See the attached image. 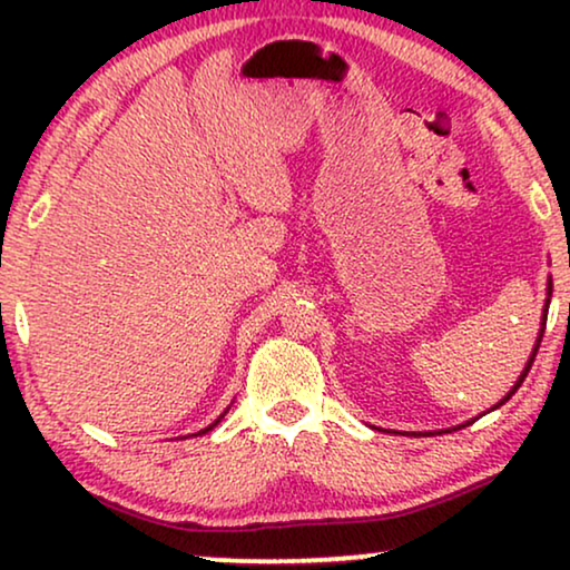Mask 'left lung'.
I'll return each instance as SVG.
<instances>
[{
  "label": "left lung",
  "mask_w": 570,
  "mask_h": 570,
  "mask_svg": "<svg viewBox=\"0 0 570 570\" xmlns=\"http://www.w3.org/2000/svg\"><path fill=\"white\" fill-rule=\"evenodd\" d=\"M550 295H552V279H548V303H544V314H542V330H540V337H537V345H534V350H532V355H529V361H527V365H524V371H521V376H519V381H517V384H513V389H511V392H509V394H505V396H503V400H501V402H498L493 410H498V407H501V404H505V402H509V400H511V396H513V392H517V389L521 386V381H524V379H527V373H529V368H532V363H534V355H537V350H540V342H542V334H544V324H548V306H550ZM466 425H470V423H466ZM459 428H464V425H459ZM439 433H441V431H439ZM412 435H420V433H412ZM423 435H428V433H423Z\"/></svg>",
  "instance_id": "1"
}]
</instances>
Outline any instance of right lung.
<instances>
[{
  "instance_id": "obj_1",
  "label": "right lung",
  "mask_w": 570,
  "mask_h": 570,
  "mask_svg": "<svg viewBox=\"0 0 570 570\" xmlns=\"http://www.w3.org/2000/svg\"><path fill=\"white\" fill-rule=\"evenodd\" d=\"M220 417H223V415H220ZM220 417H217V420H215V423H213V425H209V428H205V431H199V433H207V431H213V428H215V425H217V423H220Z\"/></svg>"
}]
</instances>
